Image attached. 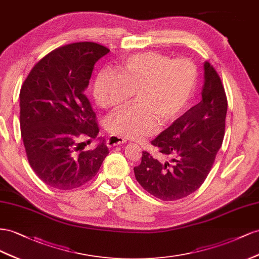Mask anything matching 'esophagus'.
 <instances>
[{"label": "esophagus", "mask_w": 259, "mask_h": 259, "mask_svg": "<svg viewBox=\"0 0 259 259\" xmlns=\"http://www.w3.org/2000/svg\"><path fill=\"white\" fill-rule=\"evenodd\" d=\"M125 142H127V140H124L123 138H120V137H117V136H110L107 141H106V144L108 147H114L116 145H120V144H124Z\"/></svg>", "instance_id": "obj_1"}]
</instances>
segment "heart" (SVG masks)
I'll return each instance as SVG.
<instances>
[{
    "label": "heart",
    "mask_w": 259,
    "mask_h": 259,
    "mask_svg": "<svg viewBox=\"0 0 259 259\" xmlns=\"http://www.w3.org/2000/svg\"><path fill=\"white\" fill-rule=\"evenodd\" d=\"M197 84V69L189 60L172 61L157 53L132 56L121 73L103 69L94 83V97L103 108L119 106L134 94L138 103L106 117L109 134L129 139L152 136L164 124L176 121L189 109Z\"/></svg>",
    "instance_id": "1"
}]
</instances>
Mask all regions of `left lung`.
<instances>
[{
    "label": "left lung",
    "mask_w": 259,
    "mask_h": 259,
    "mask_svg": "<svg viewBox=\"0 0 259 259\" xmlns=\"http://www.w3.org/2000/svg\"><path fill=\"white\" fill-rule=\"evenodd\" d=\"M227 108L218 73L205 62L202 101L152 141L170 161L160 162L143 152L134 169L141 187L162 201H177L201 187L223 144Z\"/></svg>",
    "instance_id": "obj_1"
}]
</instances>
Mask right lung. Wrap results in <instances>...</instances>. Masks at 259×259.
<instances>
[{
    "label": "right lung",
    "instance_id": "right-lung-1",
    "mask_svg": "<svg viewBox=\"0 0 259 259\" xmlns=\"http://www.w3.org/2000/svg\"><path fill=\"white\" fill-rule=\"evenodd\" d=\"M108 52L93 42L58 48L34 66L21 87V138L32 170L49 187L83 186L107 156L104 138H98L90 151L80 145L82 138L90 142L100 131L84 91L95 63Z\"/></svg>",
    "mask_w": 259,
    "mask_h": 259
}]
</instances>
